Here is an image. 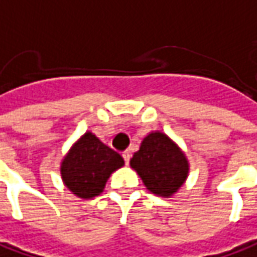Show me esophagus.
Here are the masks:
<instances>
[{
	"instance_id": "34e87169",
	"label": "esophagus",
	"mask_w": 257,
	"mask_h": 257,
	"mask_svg": "<svg viewBox=\"0 0 257 257\" xmlns=\"http://www.w3.org/2000/svg\"><path fill=\"white\" fill-rule=\"evenodd\" d=\"M122 156H123V161H125L126 164H129V159H131V151H128V149H126V151H123V152H122Z\"/></svg>"
}]
</instances>
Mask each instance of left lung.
<instances>
[{
	"instance_id": "8db88e82",
	"label": "left lung",
	"mask_w": 257,
	"mask_h": 257,
	"mask_svg": "<svg viewBox=\"0 0 257 257\" xmlns=\"http://www.w3.org/2000/svg\"><path fill=\"white\" fill-rule=\"evenodd\" d=\"M131 168L139 175L146 189L162 198L175 195L189 175V161L185 152L159 131H152L142 139L131 159Z\"/></svg>"
}]
</instances>
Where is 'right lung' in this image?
<instances>
[{
    "label": "right lung",
    "mask_w": 257,
    "mask_h": 257,
    "mask_svg": "<svg viewBox=\"0 0 257 257\" xmlns=\"http://www.w3.org/2000/svg\"><path fill=\"white\" fill-rule=\"evenodd\" d=\"M125 165L123 158L101 142L92 132H85L61 162L64 185L81 199L101 195L112 173Z\"/></svg>",
    "instance_id": "1"
}]
</instances>
